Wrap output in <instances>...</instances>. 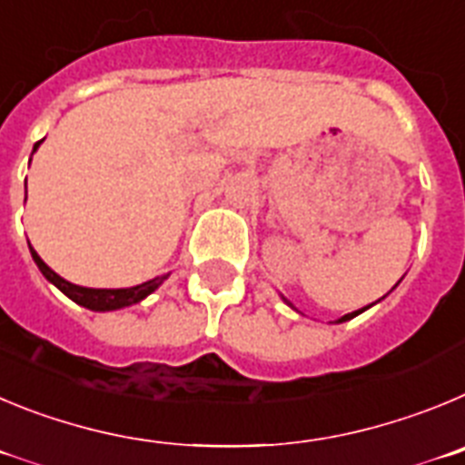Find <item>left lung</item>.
<instances>
[{
    "label": "left lung",
    "mask_w": 465,
    "mask_h": 465,
    "mask_svg": "<svg viewBox=\"0 0 465 465\" xmlns=\"http://www.w3.org/2000/svg\"><path fill=\"white\" fill-rule=\"evenodd\" d=\"M396 284H399V282H396ZM391 290H394V287H391ZM280 299H282V301H284V303H287V305H290V308H294V305H292V303H290V301H287V299H284V296H280ZM382 299H384V296H382ZM382 299H380V301H382ZM371 305H373V303H371ZM371 305H366V308H361V311H354V312H347V315H342V317H341V320H336V324H342V322H347V320H352V317H357V315H361V312H363V311H368V308H371Z\"/></svg>",
    "instance_id": "1"
}]
</instances>
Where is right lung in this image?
Segmentation results:
<instances>
[{"label": "right lung", "mask_w": 465, "mask_h": 465, "mask_svg": "<svg viewBox=\"0 0 465 465\" xmlns=\"http://www.w3.org/2000/svg\"><path fill=\"white\" fill-rule=\"evenodd\" d=\"M41 143H44V139H41L39 143H35L32 154L39 150ZM25 202H27V181H25ZM29 252H32V259H35V263L39 266V271L44 273V278L48 280V282L55 284L57 290H60L64 296H69L74 303L83 305V308H87V311H94V312L120 311V308H127V305L141 303L145 296L153 294V292L157 290V287H160L166 278H169V273H164V275H157V278L148 280V282L134 284V287H123V290H94V287H81V284H74V282H69V280L62 278V275H57L55 271L50 269L48 263H45L44 259L36 254V250L32 248V245H29Z\"/></svg>", "instance_id": "obj_1"}]
</instances>
